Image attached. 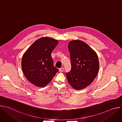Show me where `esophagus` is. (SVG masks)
I'll return each instance as SVG.
<instances>
[{"label": "esophagus", "instance_id": "34e87169", "mask_svg": "<svg viewBox=\"0 0 122 122\" xmlns=\"http://www.w3.org/2000/svg\"><path fill=\"white\" fill-rule=\"evenodd\" d=\"M59 72H63V71H64V68H63V67H61V68H60L59 69Z\"/></svg>", "mask_w": 122, "mask_h": 122}]
</instances>
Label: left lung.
<instances>
[{"instance_id":"1","label":"left lung","mask_w":122,"mask_h":122,"mask_svg":"<svg viewBox=\"0 0 122 122\" xmlns=\"http://www.w3.org/2000/svg\"><path fill=\"white\" fill-rule=\"evenodd\" d=\"M68 48L71 68L66 73L67 81L76 90L83 89L97 76L99 67L97 55L88 44L80 40L71 41Z\"/></svg>"}]
</instances>
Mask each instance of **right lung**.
I'll list each match as a JSON object with an SVG mask.
<instances>
[{
	"instance_id": "1",
	"label": "right lung",
	"mask_w": 122,
	"mask_h": 122,
	"mask_svg": "<svg viewBox=\"0 0 122 122\" xmlns=\"http://www.w3.org/2000/svg\"><path fill=\"white\" fill-rule=\"evenodd\" d=\"M57 40L43 37L35 41L24 54L22 68L26 78L38 87L48 84L58 71L54 66L51 54Z\"/></svg>"
}]
</instances>
